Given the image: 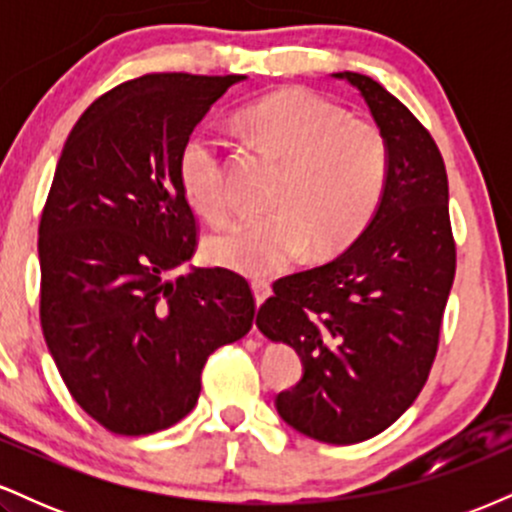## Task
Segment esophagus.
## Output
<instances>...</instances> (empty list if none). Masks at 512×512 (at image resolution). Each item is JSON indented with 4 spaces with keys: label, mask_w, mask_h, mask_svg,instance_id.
Masks as SVG:
<instances>
[{
    "label": "esophagus",
    "mask_w": 512,
    "mask_h": 512,
    "mask_svg": "<svg viewBox=\"0 0 512 512\" xmlns=\"http://www.w3.org/2000/svg\"><path fill=\"white\" fill-rule=\"evenodd\" d=\"M252 293H255V303L262 305L269 296H272V286H269L267 281H252Z\"/></svg>",
    "instance_id": "34e87169"
}]
</instances>
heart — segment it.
<instances>
[{"label": "heart", "instance_id": "b5f03b06", "mask_svg": "<svg viewBox=\"0 0 512 512\" xmlns=\"http://www.w3.org/2000/svg\"><path fill=\"white\" fill-rule=\"evenodd\" d=\"M240 132L284 173L274 187L269 216L240 219L207 240V257L248 276L286 269L308 248L332 257L370 226L390 178V146L366 117L305 88H279L236 117ZM178 178L187 202L211 221L226 219L231 192L219 144L195 132L182 144Z\"/></svg>", "mask_w": 512, "mask_h": 512}]
</instances>
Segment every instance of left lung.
I'll use <instances>...</instances> for the list:
<instances>
[{
  "label": "left lung",
  "mask_w": 512,
  "mask_h": 512,
  "mask_svg": "<svg viewBox=\"0 0 512 512\" xmlns=\"http://www.w3.org/2000/svg\"><path fill=\"white\" fill-rule=\"evenodd\" d=\"M390 146L378 214L349 250L284 276L257 310L272 342L298 351L303 378L276 411L303 436L351 445L383 433L424 390L455 279L448 173L428 129L378 81L339 72Z\"/></svg>",
  "instance_id": "obj_1"
}]
</instances>
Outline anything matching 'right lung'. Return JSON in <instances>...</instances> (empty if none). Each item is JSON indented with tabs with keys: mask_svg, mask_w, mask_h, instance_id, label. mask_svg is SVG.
Masks as SVG:
<instances>
[{
	"mask_svg": "<svg viewBox=\"0 0 512 512\" xmlns=\"http://www.w3.org/2000/svg\"><path fill=\"white\" fill-rule=\"evenodd\" d=\"M245 76L144 74L79 117L38 228L40 325L64 385L117 436L195 409L209 354L250 332L255 298L231 269H170L197 248L178 156Z\"/></svg>",
	"mask_w": 512,
	"mask_h": 512,
	"instance_id": "1",
	"label": "right lung"
}]
</instances>
